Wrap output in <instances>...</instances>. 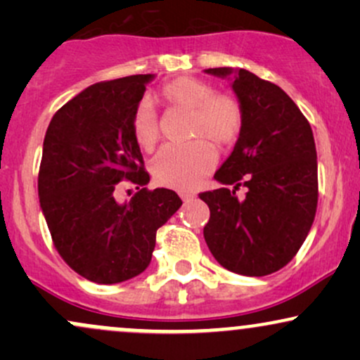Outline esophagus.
Segmentation results:
<instances>
[{
  "mask_svg": "<svg viewBox=\"0 0 360 360\" xmlns=\"http://www.w3.org/2000/svg\"><path fill=\"white\" fill-rule=\"evenodd\" d=\"M179 196H181V200H183V201H189V200H193V198H194V194L193 193H181L179 194Z\"/></svg>",
  "mask_w": 360,
  "mask_h": 360,
  "instance_id": "1",
  "label": "esophagus"
}]
</instances>
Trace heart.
Listing matches in <instances>:
<instances>
[{"label":"heart","instance_id":"obj_1","mask_svg":"<svg viewBox=\"0 0 360 360\" xmlns=\"http://www.w3.org/2000/svg\"><path fill=\"white\" fill-rule=\"evenodd\" d=\"M160 100L191 111L189 137H208L218 146L233 142L243 125L242 105L237 98L217 93L212 82L183 76L169 81L159 91ZM131 134L140 147L150 150L159 139V122L150 103L140 101L131 117ZM217 164V152L203 139L181 146H164L152 159V176L172 189H191Z\"/></svg>","mask_w":360,"mask_h":360}]
</instances>
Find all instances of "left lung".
Listing matches in <instances>:
<instances>
[{"mask_svg":"<svg viewBox=\"0 0 360 360\" xmlns=\"http://www.w3.org/2000/svg\"><path fill=\"white\" fill-rule=\"evenodd\" d=\"M205 72L226 77L243 111L233 152L214 172L223 188L200 194L210 208L206 245L225 269L255 278L272 274L295 257L315 220L318 166L311 127L279 86L245 69ZM240 185L248 193L238 200L234 191Z\"/></svg>","mask_w":360,"mask_h":360,"instance_id":"8db88e82","label":"left lung"}]
</instances>
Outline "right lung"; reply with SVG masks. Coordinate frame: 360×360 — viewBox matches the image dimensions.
Here are the masks:
<instances>
[{"label": "right lung", "instance_id": "obj_1", "mask_svg": "<svg viewBox=\"0 0 360 360\" xmlns=\"http://www.w3.org/2000/svg\"><path fill=\"white\" fill-rule=\"evenodd\" d=\"M154 74L98 82L53 115L39 172L40 208L60 257L82 278L117 284L150 264L155 233L183 205L174 191H148L150 177L131 134V117ZM127 179L139 191L120 204Z\"/></svg>", "mask_w": 360, "mask_h": 360}]
</instances>
